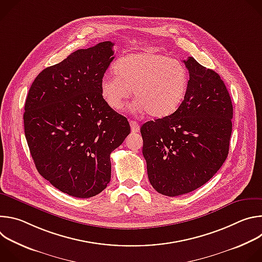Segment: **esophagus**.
<instances>
[{
    "label": "esophagus",
    "instance_id": "esophagus-1",
    "mask_svg": "<svg viewBox=\"0 0 262 262\" xmlns=\"http://www.w3.org/2000/svg\"><path fill=\"white\" fill-rule=\"evenodd\" d=\"M129 124H130L132 133L136 134V133H139V132H140V125H139V123H138V122H136V121L132 120V121L129 122Z\"/></svg>",
    "mask_w": 262,
    "mask_h": 262
}]
</instances>
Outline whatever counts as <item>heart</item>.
<instances>
[{"instance_id":"b5f03b06","label":"heart","mask_w":262,"mask_h":262,"mask_svg":"<svg viewBox=\"0 0 262 262\" xmlns=\"http://www.w3.org/2000/svg\"><path fill=\"white\" fill-rule=\"evenodd\" d=\"M115 72L100 80V94L104 102L119 111L130 97L137 99L132 110L147 112L151 117L172 114L183 101L189 86V71L177 59L152 50L126 55L115 64Z\"/></svg>"}]
</instances>
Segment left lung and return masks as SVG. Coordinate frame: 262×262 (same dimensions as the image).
Listing matches in <instances>:
<instances>
[{"mask_svg":"<svg viewBox=\"0 0 262 262\" xmlns=\"http://www.w3.org/2000/svg\"><path fill=\"white\" fill-rule=\"evenodd\" d=\"M188 91L170 116L141 127L148 179L162 195L188 194L206 183L226 161L233 107L219 74L193 57L183 60Z\"/></svg>","mask_w":262,"mask_h":262,"instance_id":"obj_1","label":"left lung"}]
</instances>
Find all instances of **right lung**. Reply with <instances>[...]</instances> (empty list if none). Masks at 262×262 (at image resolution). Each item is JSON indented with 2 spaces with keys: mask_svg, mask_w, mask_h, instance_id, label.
Returning <instances> with one entry per match:
<instances>
[{
  "mask_svg": "<svg viewBox=\"0 0 262 262\" xmlns=\"http://www.w3.org/2000/svg\"><path fill=\"white\" fill-rule=\"evenodd\" d=\"M114 43L78 50L43 69L25 103L24 125L37 171L77 198L102 192L111 180L110 155L130 133L127 119L100 94Z\"/></svg>",
  "mask_w": 262,
  "mask_h": 262,
  "instance_id": "1",
  "label": "right lung"
}]
</instances>
